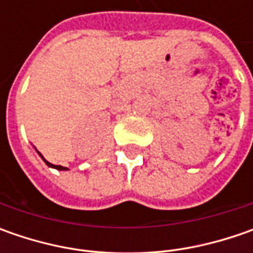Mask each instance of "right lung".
I'll return each mask as SVG.
<instances>
[{"label":"right lung","instance_id":"1","mask_svg":"<svg viewBox=\"0 0 253 253\" xmlns=\"http://www.w3.org/2000/svg\"><path fill=\"white\" fill-rule=\"evenodd\" d=\"M36 152H38V151H36ZM38 155H39V156H41V158L43 159V162H44V163H46V165H47V166H49V168H53V169H57V170H69V169H67V168H63V166H59V165H52L50 162L46 161L43 156H42V155L39 153V152H38Z\"/></svg>","mask_w":253,"mask_h":253}]
</instances>
